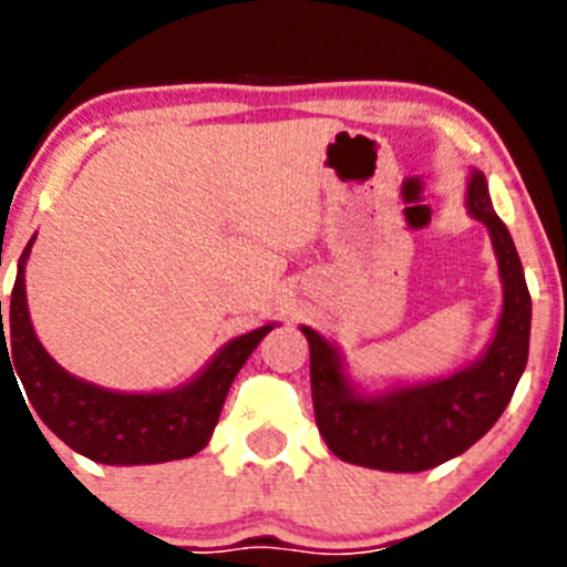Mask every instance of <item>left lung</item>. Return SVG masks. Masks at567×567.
I'll return each mask as SVG.
<instances>
[{
    "label": "left lung",
    "mask_w": 567,
    "mask_h": 567,
    "mask_svg": "<svg viewBox=\"0 0 567 567\" xmlns=\"http://www.w3.org/2000/svg\"><path fill=\"white\" fill-rule=\"evenodd\" d=\"M466 204L491 231L504 284L496 336L474 367L369 400L350 389L333 347L317 330L302 328L311 350L313 416L328 450L341 461L378 472H427L474 446L513 400L529 355L532 297L518 250L493 212L482 173L468 182Z\"/></svg>",
    "instance_id": "1"
}]
</instances>
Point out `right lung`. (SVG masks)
<instances>
[{
	"label": "right lung",
	"mask_w": 567,
	"mask_h": 567,
	"mask_svg": "<svg viewBox=\"0 0 567 567\" xmlns=\"http://www.w3.org/2000/svg\"><path fill=\"white\" fill-rule=\"evenodd\" d=\"M32 243L19 261L10 319L2 322L0 300V367L2 361L17 367L27 400L32 402L41 422L80 455L106 466H143V463L182 461L209 444L220 419L223 402L234 378L272 330H259L228 341L198 380L165 394H115L99 385L76 380L52 361L32 330L27 311L24 261ZM14 358L10 359L9 355ZM38 424V422H35Z\"/></svg>",
	"instance_id": "1"
}]
</instances>
